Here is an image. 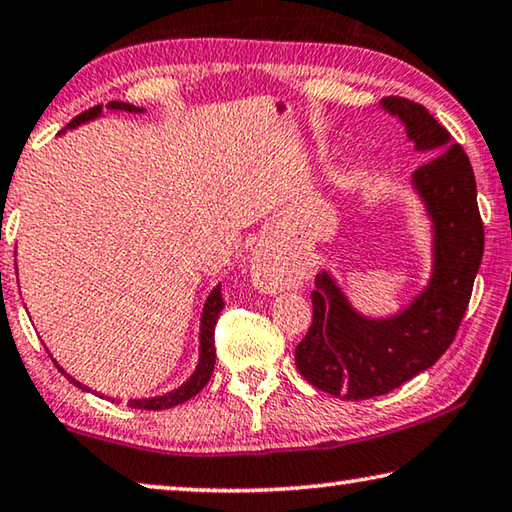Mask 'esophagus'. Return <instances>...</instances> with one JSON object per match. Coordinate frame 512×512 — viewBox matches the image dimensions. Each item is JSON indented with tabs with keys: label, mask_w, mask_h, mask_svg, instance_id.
I'll list each match as a JSON object with an SVG mask.
<instances>
[{
	"label": "esophagus",
	"mask_w": 512,
	"mask_h": 512,
	"mask_svg": "<svg viewBox=\"0 0 512 512\" xmlns=\"http://www.w3.org/2000/svg\"><path fill=\"white\" fill-rule=\"evenodd\" d=\"M249 270L254 286L261 292H267V295H274L276 290L286 286V272H283V267L276 263L267 251H258V254H254Z\"/></svg>",
	"instance_id": "esophagus-1"
}]
</instances>
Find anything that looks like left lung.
<instances>
[{"label":"left lung","mask_w":512,"mask_h":512,"mask_svg":"<svg viewBox=\"0 0 512 512\" xmlns=\"http://www.w3.org/2000/svg\"><path fill=\"white\" fill-rule=\"evenodd\" d=\"M415 152L433 156L410 177L431 222V276L399 313L367 317L322 270L315 276L313 324L295 349L297 370L317 390L349 401L388 395L445 354L467 311L483 258L476 181L463 147L422 104L385 97Z\"/></svg>","instance_id":"left-lung-1"}]
</instances>
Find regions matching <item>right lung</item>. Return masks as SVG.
I'll return each mask as SVG.
<instances>
[{
  "mask_svg": "<svg viewBox=\"0 0 512 512\" xmlns=\"http://www.w3.org/2000/svg\"><path fill=\"white\" fill-rule=\"evenodd\" d=\"M108 111L113 113H145V108L140 106H133L127 102H108ZM97 117H102V106H92L90 111H83L81 115L74 117V120L67 124L65 129H77L81 124H86L90 120H97ZM63 129V133H65ZM224 308V301H222V292H220V283L211 290V295L206 297V304H204V311H201V322H199V360H197V367L195 372L190 374L188 381H183L179 388H174L170 392H163V395H156V397H145V399H129L127 406L129 408H140V410H165V408H174L183 404V401H188L197 395V392L204 388V385L211 381V374H213V367H215V324H217V317H220V311ZM56 363V360H54ZM58 370L61 374L67 376V381L77 385V388L90 392L88 385L79 383L74 376L67 374L61 365L56 363Z\"/></svg>",
  "mask_w": 512,
  "mask_h": 512,
  "instance_id": "obj_1",
  "label": "right lung"
}]
</instances>
